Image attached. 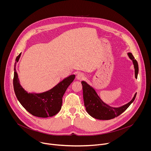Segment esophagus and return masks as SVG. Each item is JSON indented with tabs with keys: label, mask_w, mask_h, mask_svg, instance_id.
Here are the masks:
<instances>
[{
	"label": "esophagus",
	"mask_w": 151,
	"mask_h": 151,
	"mask_svg": "<svg viewBox=\"0 0 151 151\" xmlns=\"http://www.w3.org/2000/svg\"><path fill=\"white\" fill-rule=\"evenodd\" d=\"M76 79H78V80H82V79H83V78H85V76H84V75L83 74V73H78V74H77V75H76Z\"/></svg>",
	"instance_id": "34e87169"
}]
</instances>
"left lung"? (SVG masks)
<instances>
[{
    "label": "left lung",
    "mask_w": 151,
    "mask_h": 151,
    "mask_svg": "<svg viewBox=\"0 0 151 151\" xmlns=\"http://www.w3.org/2000/svg\"><path fill=\"white\" fill-rule=\"evenodd\" d=\"M127 54L129 58L133 61L135 77L137 78L139 72L137 61L134 59L131 52H128ZM81 83L82 85L84 106L86 111L92 117L100 120H109L120 115L134 101L137 94L136 93L132 100L126 104L118 107H113L104 103L99 97L95 90L85 81H82Z\"/></svg>",
    "instance_id": "1"
}]
</instances>
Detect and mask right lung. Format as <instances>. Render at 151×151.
I'll return each instance as SVG.
<instances>
[{
    "instance_id": "1",
    "label": "right lung",
    "mask_w": 151,
    "mask_h": 151,
    "mask_svg": "<svg viewBox=\"0 0 151 151\" xmlns=\"http://www.w3.org/2000/svg\"><path fill=\"white\" fill-rule=\"evenodd\" d=\"M21 54V53L15 59L13 79L14 92L18 100L24 109L33 116L47 118L55 115L61 108L63 96L74 80L75 75H72L64 78L47 91L42 93H28L20 85L15 69L16 63L18 61Z\"/></svg>"
}]
</instances>
